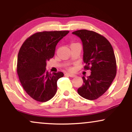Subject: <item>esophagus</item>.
<instances>
[{
  "instance_id": "obj_1",
  "label": "esophagus",
  "mask_w": 132,
  "mask_h": 132,
  "mask_svg": "<svg viewBox=\"0 0 132 132\" xmlns=\"http://www.w3.org/2000/svg\"><path fill=\"white\" fill-rule=\"evenodd\" d=\"M66 75H67L69 77H71V78H75V77L76 76V75H73V74H72V73H70V72H67V73H66Z\"/></svg>"
}]
</instances>
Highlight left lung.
Segmentation results:
<instances>
[{"instance_id": "8db88e82", "label": "left lung", "mask_w": 132, "mask_h": 132, "mask_svg": "<svg viewBox=\"0 0 132 132\" xmlns=\"http://www.w3.org/2000/svg\"><path fill=\"white\" fill-rule=\"evenodd\" d=\"M72 33L81 40L84 68L91 71L89 76L82 77L84 84L78 92L84 99L95 100L107 91L116 76L113 48L105 37L94 31L80 30Z\"/></svg>"}]
</instances>
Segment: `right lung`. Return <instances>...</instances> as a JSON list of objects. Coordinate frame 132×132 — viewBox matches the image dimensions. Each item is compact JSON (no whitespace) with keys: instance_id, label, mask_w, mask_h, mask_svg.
<instances>
[{"instance_id":"obj_1","label":"right lung","mask_w":132,"mask_h":132,"mask_svg":"<svg viewBox=\"0 0 132 132\" xmlns=\"http://www.w3.org/2000/svg\"><path fill=\"white\" fill-rule=\"evenodd\" d=\"M69 31L35 33L25 41L17 58V74L23 88L33 99L46 102L57 91V81L62 72L51 74L46 70V61L54 55L57 43Z\"/></svg>"}]
</instances>
